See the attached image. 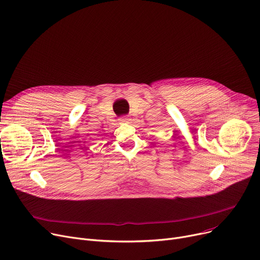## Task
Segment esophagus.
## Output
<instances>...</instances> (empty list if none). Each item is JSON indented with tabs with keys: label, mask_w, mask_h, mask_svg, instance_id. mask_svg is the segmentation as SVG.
<instances>
[{
	"label": "esophagus",
	"mask_w": 260,
	"mask_h": 260,
	"mask_svg": "<svg viewBox=\"0 0 260 260\" xmlns=\"http://www.w3.org/2000/svg\"><path fill=\"white\" fill-rule=\"evenodd\" d=\"M128 121H129V119L127 117H121L119 119V122L120 123H128Z\"/></svg>",
	"instance_id": "esophagus-1"
}]
</instances>
